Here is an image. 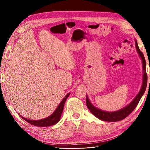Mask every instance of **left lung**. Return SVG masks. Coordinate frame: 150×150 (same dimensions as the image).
<instances>
[{"label": "left lung", "instance_id": "1", "mask_svg": "<svg viewBox=\"0 0 150 150\" xmlns=\"http://www.w3.org/2000/svg\"><path fill=\"white\" fill-rule=\"evenodd\" d=\"M135 47L136 50L137 51L139 56L141 57L142 60V65H143V70H144V75H143V82H142V86L141 88L140 91L138 94L136 96V97L134 99V100L130 103L128 105L120 109L118 111L113 112H108L101 110L99 108L95 107L92 103L89 101L88 97L86 96V106L89 110V111L92 113L97 118H99L100 120L104 121H109V122H115L122 120L131 114L135 108L138 105V103L142 98V96L144 95L145 91L146 90V85H147V74L146 72V61L144 54L140 50L137 42L135 40Z\"/></svg>", "mask_w": 150, "mask_h": 150}]
</instances>
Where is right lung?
<instances>
[{
    "instance_id": "obj_1",
    "label": "right lung",
    "mask_w": 150,
    "mask_h": 150,
    "mask_svg": "<svg viewBox=\"0 0 150 150\" xmlns=\"http://www.w3.org/2000/svg\"><path fill=\"white\" fill-rule=\"evenodd\" d=\"M70 94V93H68L66 96V97H65L62 100V101L60 102L59 105H58V107H57L54 113L46 118H44L40 120H30L27 118H24V117L22 116L21 115H19V116H20L21 118H22L25 121H27L30 124V125L35 126L47 127V126H53L60 120L62 113L63 112L65 102H66V100L67 99V97L69 96Z\"/></svg>"
}]
</instances>
